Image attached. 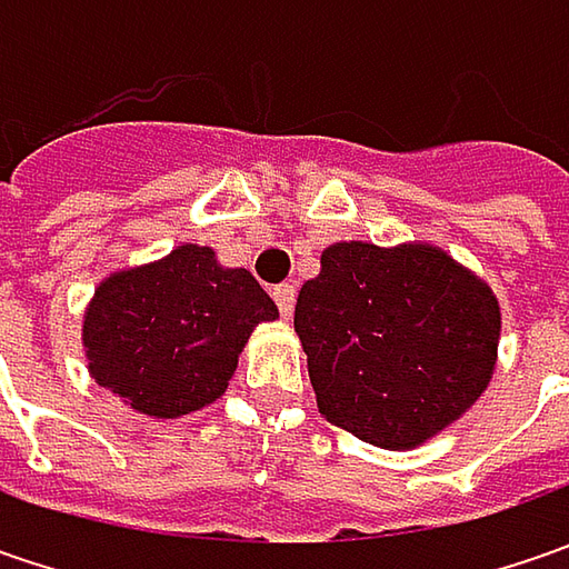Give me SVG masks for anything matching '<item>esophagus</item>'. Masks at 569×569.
Returning a JSON list of instances; mask_svg holds the SVG:
<instances>
[{
    "instance_id": "esophagus-1",
    "label": "esophagus",
    "mask_w": 569,
    "mask_h": 569,
    "mask_svg": "<svg viewBox=\"0 0 569 569\" xmlns=\"http://www.w3.org/2000/svg\"><path fill=\"white\" fill-rule=\"evenodd\" d=\"M272 300L278 303V313H281V317L284 319L291 317V310H295V300H297L295 284H274Z\"/></svg>"
}]
</instances>
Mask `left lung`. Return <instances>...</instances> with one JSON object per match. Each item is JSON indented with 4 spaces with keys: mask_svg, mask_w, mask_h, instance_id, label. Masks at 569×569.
Listing matches in <instances>:
<instances>
[{
    "mask_svg": "<svg viewBox=\"0 0 569 569\" xmlns=\"http://www.w3.org/2000/svg\"><path fill=\"white\" fill-rule=\"evenodd\" d=\"M319 411L363 443L411 449L452 425L493 373L500 307L447 252L336 243L297 295Z\"/></svg>",
    "mask_w": 569,
    "mask_h": 569,
    "instance_id": "obj_1",
    "label": "left lung"
}]
</instances>
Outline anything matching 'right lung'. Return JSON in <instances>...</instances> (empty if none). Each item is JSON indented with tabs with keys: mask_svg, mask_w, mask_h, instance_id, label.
<instances>
[{
	"mask_svg": "<svg viewBox=\"0 0 569 569\" xmlns=\"http://www.w3.org/2000/svg\"><path fill=\"white\" fill-rule=\"evenodd\" d=\"M278 317L247 269L218 266L208 247L110 274L88 307L91 377L142 415L180 418L214 402L250 332Z\"/></svg>",
	"mask_w": 569,
	"mask_h": 569,
	"instance_id": "right-lung-1",
	"label": "right lung"
}]
</instances>
